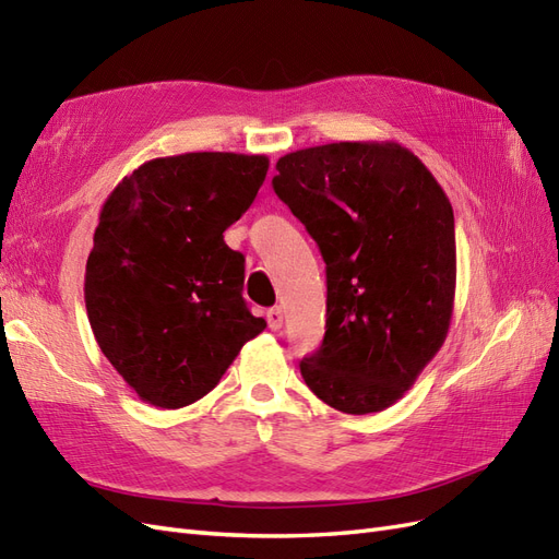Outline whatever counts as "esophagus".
Segmentation results:
<instances>
[{"label": "esophagus", "mask_w": 559, "mask_h": 559, "mask_svg": "<svg viewBox=\"0 0 559 559\" xmlns=\"http://www.w3.org/2000/svg\"><path fill=\"white\" fill-rule=\"evenodd\" d=\"M265 319H267V326L273 329V331H280V329H282L284 317H282V310H280V308H270V310L265 312Z\"/></svg>", "instance_id": "34e87169"}]
</instances>
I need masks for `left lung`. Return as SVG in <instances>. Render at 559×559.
Instances as JSON below:
<instances>
[{"label":"left lung","mask_w":559,"mask_h":559,"mask_svg":"<svg viewBox=\"0 0 559 559\" xmlns=\"http://www.w3.org/2000/svg\"><path fill=\"white\" fill-rule=\"evenodd\" d=\"M273 189L326 263V333L300 361L314 396L380 413L445 343L456 284L452 205L413 151L335 142L277 160Z\"/></svg>","instance_id":"left-lung-1"}]
</instances>
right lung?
I'll return each instance as SVG.
<instances>
[{"instance_id": "add662e5", "label": "right lung", "mask_w": 559, "mask_h": 559, "mask_svg": "<svg viewBox=\"0 0 559 559\" xmlns=\"http://www.w3.org/2000/svg\"><path fill=\"white\" fill-rule=\"evenodd\" d=\"M265 156L195 151L123 177L86 263L95 341L138 396L183 408L210 394L265 321L242 298L245 257L224 242L267 175Z\"/></svg>"}]
</instances>
